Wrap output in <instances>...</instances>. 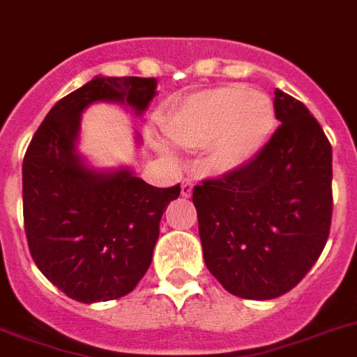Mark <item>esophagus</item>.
Here are the masks:
<instances>
[{
	"instance_id": "34e87169",
	"label": "esophagus",
	"mask_w": 357,
	"mask_h": 357,
	"mask_svg": "<svg viewBox=\"0 0 357 357\" xmlns=\"http://www.w3.org/2000/svg\"><path fill=\"white\" fill-rule=\"evenodd\" d=\"M192 187H195V185H192L190 179H183V181H181V197L189 198L190 195H192Z\"/></svg>"
}]
</instances>
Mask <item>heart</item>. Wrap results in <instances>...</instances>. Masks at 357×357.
Returning <instances> with one entry per match:
<instances>
[{"mask_svg":"<svg viewBox=\"0 0 357 357\" xmlns=\"http://www.w3.org/2000/svg\"><path fill=\"white\" fill-rule=\"evenodd\" d=\"M275 127L277 112L269 95L243 86L190 95L174 108L167 121V132L179 146H208V165L217 172L247 167L268 146ZM149 136L159 151L172 153L162 136Z\"/></svg>","mask_w":357,"mask_h":357,"instance_id":"1","label":"heart"}]
</instances>
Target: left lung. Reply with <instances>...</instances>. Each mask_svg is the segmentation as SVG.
<instances>
[{
	"label": "left lung",
	"instance_id": "left-lung-1",
	"mask_svg": "<svg viewBox=\"0 0 357 357\" xmlns=\"http://www.w3.org/2000/svg\"><path fill=\"white\" fill-rule=\"evenodd\" d=\"M273 105L281 127L262 153L192 189L204 262L243 299L292 290L330 236V140L303 102L275 89Z\"/></svg>",
	"mask_w": 357,
	"mask_h": 357
}]
</instances>
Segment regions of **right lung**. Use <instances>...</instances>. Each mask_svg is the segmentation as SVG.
<instances>
[{
    "mask_svg": "<svg viewBox=\"0 0 357 357\" xmlns=\"http://www.w3.org/2000/svg\"><path fill=\"white\" fill-rule=\"evenodd\" d=\"M155 95L157 78L95 76L52 106L24 157L31 257L54 287L82 303L135 290L151 264L160 217L179 197V185L159 189L130 167H93L78 149L82 114L110 102L142 116ZM135 138L140 146V135Z\"/></svg>",
    "mask_w": 357,
    "mask_h": 357,
    "instance_id": "right-lung-1",
    "label": "right lung"
}]
</instances>
